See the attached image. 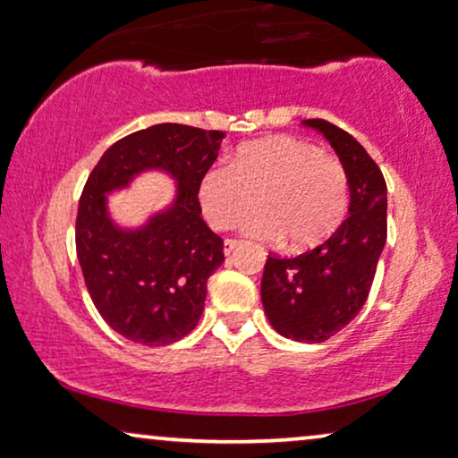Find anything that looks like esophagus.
<instances>
[{
    "mask_svg": "<svg viewBox=\"0 0 458 458\" xmlns=\"http://www.w3.org/2000/svg\"><path fill=\"white\" fill-rule=\"evenodd\" d=\"M239 247V241H234V239H225L224 241V255H230L234 251V249Z\"/></svg>",
    "mask_w": 458,
    "mask_h": 458,
    "instance_id": "34e87169",
    "label": "esophagus"
}]
</instances>
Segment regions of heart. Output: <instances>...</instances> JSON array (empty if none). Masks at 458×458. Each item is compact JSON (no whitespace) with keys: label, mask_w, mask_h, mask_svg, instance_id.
<instances>
[{"label":"heart","mask_w":458,"mask_h":458,"mask_svg":"<svg viewBox=\"0 0 458 458\" xmlns=\"http://www.w3.org/2000/svg\"><path fill=\"white\" fill-rule=\"evenodd\" d=\"M199 207L209 225L261 241H280L291 251H308L337 233L347 213V175L337 158L312 142L270 136L236 148L230 165L207 169L199 182Z\"/></svg>","instance_id":"heart-1"}]
</instances>
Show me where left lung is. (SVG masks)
<instances>
[{
	"label": "left lung",
	"mask_w": 458,
	"mask_h": 458,
	"mask_svg": "<svg viewBox=\"0 0 458 458\" xmlns=\"http://www.w3.org/2000/svg\"><path fill=\"white\" fill-rule=\"evenodd\" d=\"M328 140L345 169L350 207L327 242L297 258H267L261 303L274 331L301 344H320L356 318L373 284L387 241V186L356 138L325 119H306Z\"/></svg>",
	"instance_id": "left-lung-1"
}]
</instances>
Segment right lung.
I'll return each mask as SVG.
<instances>
[{"label":"right lung","mask_w":458,"mask_h":458,"mask_svg":"<svg viewBox=\"0 0 458 458\" xmlns=\"http://www.w3.org/2000/svg\"><path fill=\"white\" fill-rule=\"evenodd\" d=\"M225 133L161 123L130 133L100 157L77 211V258L106 325L140 345H169L197 327L207 278L224 264V241L200 217L199 182ZM146 173L174 182L170 203L144 223L112 216L110 197Z\"/></svg>","instance_id":"add662e5"}]
</instances>
